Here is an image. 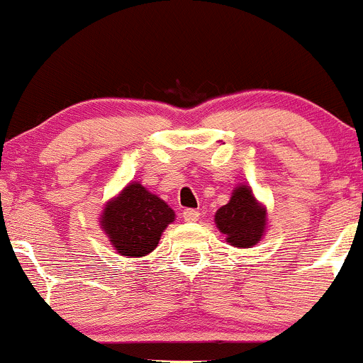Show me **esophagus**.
<instances>
[{
	"mask_svg": "<svg viewBox=\"0 0 363 363\" xmlns=\"http://www.w3.org/2000/svg\"><path fill=\"white\" fill-rule=\"evenodd\" d=\"M182 217L185 222H196L199 218V211L192 210V208H186V210L182 211Z\"/></svg>",
	"mask_w": 363,
	"mask_h": 363,
	"instance_id": "obj_1",
	"label": "esophagus"
}]
</instances>
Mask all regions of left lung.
<instances>
[{
	"label": "left lung",
	"mask_w": 363,
	"mask_h": 363,
	"mask_svg": "<svg viewBox=\"0 0 363 363\" xmlns=\"http://www.w3.org/2000/svg\"><path fill=\"white\" fill-rule=\"evenodd\" d=\"M215 224L231 245L250 249L263 236L267 211L257 204L249 186L242 185L233 192L229 203L217 211Z\"/></svg>",
	"instance_id": "left-lung-1"
}]
</instances>
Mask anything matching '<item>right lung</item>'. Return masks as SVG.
I'll list each match as a JSON object with an SVG mask.
<instances>
[{
  "mask_svg": "<svg viewBox=\"0 0 363 363\" xmlns=\"http://www.w3.org/2000/svg\"><path fill=\"white\" fill-rule=\"evenodd\" d=\"M174 211L145 189L130 183L116 199L106 204L102 215L104 231L121 256L141 257L152 252Z\"/></svg>",
  "mask_w": 363,
  "mask_h": 363,
  "instance_id": "obj_1",
  "label": "right lung"
}]
</instances>
